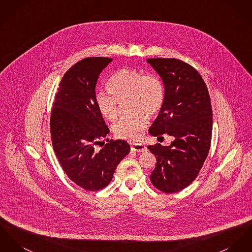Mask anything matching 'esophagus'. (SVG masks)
Instances as JSON below:
<instances>
[{
  "mask_svg": "<svg viewBox=\"0 0 252 252\" xmlns=\"http://www.w3.org/2000/svg\"><path fill=\"white\" fill-rule=\"evenodd\" d=\"M131 151L135 152V153H143V152L147 151V148L144 145L136 144V145H132L131 146Z\"/></svg>",
  "mask_w": 252,
  "mask_h": 252,
  "instance_id": "1",
  "label": "esophagus"
}]
</instances>
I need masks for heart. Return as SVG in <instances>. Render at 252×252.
<instances>
[{
    "label": "heart",
    "mask_w": 252,
    "mask_h": 252,
    "mask_svg": "<svg viewBox=\"0 0 252 252\" xmlns=\"http://www.w3.org/2000/svg\"><path fill=\"white\" fill-rule=\"evenodd\" d=\"M109 91L98 90L95 94L97 110L103 118L114 121L118 115V105L127 98L135 113L133 118L122 119L113 126L117 138L138 142L148 126V115L160 111L165 99V89L162 80L156 75H145L134 69H121L107 81Z\"/></svg>",
    "instance_id": "heart-1"
}]
</instances>
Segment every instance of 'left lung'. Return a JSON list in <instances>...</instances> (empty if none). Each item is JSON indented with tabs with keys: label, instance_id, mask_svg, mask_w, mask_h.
<instances>
[{
	"label": "left lung",
	"instance_id": "1",
	"mask_svg": "<svg viewBox=\"0 0 252 252\" xmlns=\"http://www.w3.org/2000/svg\"><path fill=\"white\" fill-rule=\"evenodd\" d=\"M147 61L165 86L163 106L149 132L174 138L168 147L148 146L157 161L150 178L158 190L177 193L194 181L209 153L213 127L210 96L203 78L188 63L175 58Z\"/></svg>",
	"mask_w": 252,
	"mask_h": 252
}]
</instances>
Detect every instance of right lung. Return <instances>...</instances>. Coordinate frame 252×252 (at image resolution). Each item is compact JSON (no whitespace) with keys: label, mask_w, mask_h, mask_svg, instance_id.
Segmentation results:
<instances>
[{"label":"right lung","mask_w":252,"mask_h":252,"mask_svg":"<svg viewBox=\"0 0 252 252\" xmlns=\"http://www.w3.org/2000/svg\"><path fill=\"white\" fill-rule=\"evenodd\" d=\"M109 58H87L73 65L63 76L51 115L54 151L68 177L87 191L106 187L130 147L124 140H108L97 151L96 145L109 133L95 102V88Z\"/></svg>","instance_id":"add662e5"}]
</instances>
